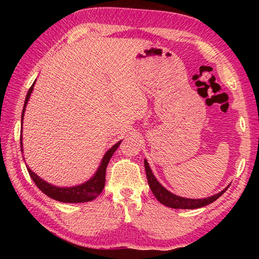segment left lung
Masks as SVG:
<instances>
[{"mask_svg":"<svg viewBox=\"0 0 259 259\" xmlns=\"http://www.w3.org/2000/svg\"><path fill=\"white\" fill-rule=\"evenodd\" d=\"M145 164V170H146V176H147V182L148 185H150V188L153 192V194L155 195V198L160 201L162 204L166 205L169 208H174V209H196V208H201L204 207L209 203H212L213 201H216L219 196L224 194V192L227 190V187L224 191H222L218 194H214L212 196H209L207 199H185L182 198V196L175 195L171 192H169L168 190L161 185V184L156 181V178L154 177V175L152 174V170L150 169V165H148L147 161L145 160L144 162Z\"/></svg>","mask_w":259,"mask_h":259,"instance_id":"left-lung-1","label":"left lung"}]
</instances>
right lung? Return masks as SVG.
Wrapping results in <instances>:
<instances>
[{"label": "right lung", "mask_w": 259, "mask_h": 259, "mask_svg": "<svg viewBox=\"0 0 259 259\" xmlns=\"http://www.w3.org/2000/svg\"><path fill=\"white\" fill-rule=\"evenodd\" d=\"M35 82L32 84V87L29 88L27 96H26L25 99V104H24V108H23V116L24 117V112H25V107L27 105V102L29 99V96L32 94L33 88H34ZM21 117V119H23ZM23 123V122H21ZM121 142L115 144L111 150H108L106 152V154L104 155L102 163H100L99 168L97 170V172L95 174V176L88 181L84 184H81L78 186H74V187H57V186H52L49 183H47L43 181L42 178L37 176L36 174L33 172L27 166V170L29 172V176L32 177L33 182L35 183L40 190L47 194L49 198L60 201V202H67V203H81V202H88V201H93L94 199L97 198V196L103 192L104 186H105V175H106V168L109 160L113 155V153L116 151V148L119 147ZM23 145L21 144V137H20V146ZM23 148V147H21Z\"/></svg>", "instance_id": "add662e5"}]
</instances>
